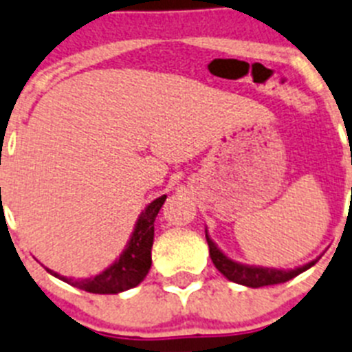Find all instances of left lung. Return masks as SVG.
Wrapping results in <instances>:
<instances>
[{
	"label": "left lung",
	"instance_id": "8db88e82",
	"mask_svg": "<svg viewBox=\"0 0 352 352\" xmlns=\"http://www.w3.org/2000/svg\"><path fill=\"white\" fill-rule=\"evenodd\" d=\"M206 237H207V244H209V252H210V258H212V264L216 265L219 273L223 276L230 280V282L239 283V285H246V287H265V285H274V283H283L292 280L298 274L305 273L307 269H310L311 265H316L317 261H319L320 256L314 258L311 262L303 265H298L294 269H276V267H264V265H252V264H243V262H237L234 258L227 255V253L223 252L221 248H218V244L214 243L210 239L209 232L206 228Z\"/></svg>",
	"mask_w": 352,
	"mask_h": 352
}]
</instances>
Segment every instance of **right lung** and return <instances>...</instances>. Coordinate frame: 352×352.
<instances>
[{
  "mask_svg": "<svg viewBox=\"0 0 352 352\" xmlns=\"http://www.w3.org/2000/svg\"><path fill=\"white\" fill-rule=\"evenodd\" d=\"M164 200H166V195L152 200L145 207V210H142L133 232H131L129 241L125 244L124 252L120 253L117 261L108 265L104 271H100L99 274H96V276L74 280V278L62 276L53 269H45L53 276L60 278L62 282L78 287L81 290H87L91 294H118V292H124V290L140 285L148 274V271H151L154 221L159 209L163 207Z\"/></svg>",
  "mask_w": 352,
  "mask_h": 352,
  "instance_id": "add662e5",
  "label": "right lung"
}]
</instances>
